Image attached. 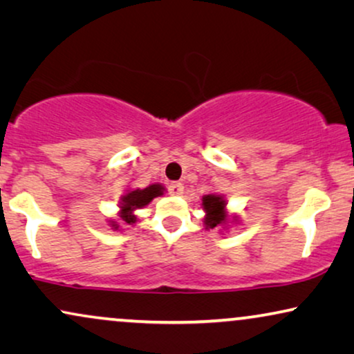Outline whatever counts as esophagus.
Segmentation results:
<instances>
[{"label": "esophagus", "mask_w": 354, "mask_h": 354, "mask_svg": "<svg viewBox=\"0 0 354 354\" xmlns=\"http://www.w3.org/2000/svg\"><path fill=\"white\" fill-rule=\"evenodd\" d=\"M183 189H185V186L181 185V183H173V185L168 186V192L171 196H180L183 194Z\"/></svg>", "instance_id": "obj_1"}]
</instances>
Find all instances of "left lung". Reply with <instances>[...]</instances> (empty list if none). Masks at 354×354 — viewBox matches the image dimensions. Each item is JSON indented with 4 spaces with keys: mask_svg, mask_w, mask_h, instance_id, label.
I'll use <instances>...</instances> for the list:
<instances>
[{
    "mask_svg": "<svg viewBox=\"0 0 354 354\" xmlns=\"http://www.w3.org/2000/svg\"><path fill=\"white\" fill-rule=\"evenodd\" d=\"M226 202L221 196L218 194H207L202 197V207L205 210V228H216V226L225 225L228 221V216H226L225 212Z\"/></svg>",
    "mask_w": 354,
    "mask_h": 354,
    "instance_id": "1",
    "label": "left lung"
}]
</instances>
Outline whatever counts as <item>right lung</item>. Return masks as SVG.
Wrapping results in <instances>:
<instances>
[{
	"instance_id": "1",
	"label": "right lung",
	"mask_w": 354,
	"mask_h": 354,
	"mask_svg": "<svg viewBox=\"0 0 354 354\" xmlns=\"http://www.w3.org/2000/svg\"><path fill=\"white\" fill-rule=\"evenodd\" d=\"M163 189L165 187L162 185H150L149 187H145V189H134V191H129L128 194L122 196L121 199V214H120V218L124 221V223H129L133 225L136 223V215H134V210L138 209H142L149 204V202H152L153 197H158L163 194ZM111 226L113 228H118L116 221H111Z\"/></svg>"
}]
</instances>
